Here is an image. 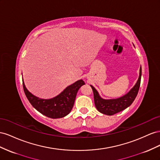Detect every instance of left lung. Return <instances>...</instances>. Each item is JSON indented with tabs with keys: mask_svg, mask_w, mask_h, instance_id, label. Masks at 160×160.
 Instances as JSON below:
<instances>
[{
	"mask_svg": "<svg viewBox=\"0 0 160 160\" xmlns=\"http://www.w3.org/2000/svg\"><path fill=\"white\" fill-rule=\"evenodd\" d=\"M141 78V67L139 70V76L135 85L128 93L122 97L115 99H103L100 97L98 91L94 86L90 85L94 93V100L96 108L102 114L107 115H113L129 107L133 103L138 95L139 89Z\"/></svg>",
	"mask_w": 160,
	"mask_h": 160,
	"instance_id": "obj_1",
	"label": "left lung"
}]
</instances>
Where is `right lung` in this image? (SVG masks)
I'll list each match as a JSON object with an SVG mask.
<instances>
[{
    "instance_id": "add662e5",
    "label": "right lung",
    "mask_w": 160,
    "mask_h": 160,
    "mask_svg": "<svg viewBox=\"0 0 160 160\" xmlns=\"http://www.w3.org/2000/svg\"><path fill=\"white\" fill-rule=\"evenodd\" d=\"M84 84H85L84 82L79 80L68 86L56 97L50 99H43L32 94L26 88L22 80L25 94L31 105L42 115L52 118L64 117L70 112L74 106L78 91Z\"/></svg>"
}]
</instances>
